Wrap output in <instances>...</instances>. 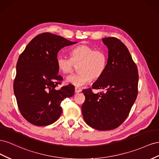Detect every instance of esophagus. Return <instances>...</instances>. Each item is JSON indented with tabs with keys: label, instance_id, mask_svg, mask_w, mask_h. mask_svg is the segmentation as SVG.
Masks as SVG:
<instances>
[{
	"label": "esophagus",
	"instance_id": "34e87169",
	"mask_svg": "<svg viewBox=\"0 0 159 159\" xmlns=\"http://www.w3.org/2000/svg\"><path fill=\"white\" fill-rule=\"evenodd\" d=\"M82 91V89H81L80 88H79V87H75V93H80Z\"/></svg>",
	"mask_w": 159,
	"mask_h": 159
}]
</instances>
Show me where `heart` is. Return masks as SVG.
Segmentation results:
<instances>
[{"label": "heart", "instance_id": "1", "mask_svg": "<svg viewBox=\"0 0 159 159\" xmlns=\"http://www.w3.org/2000/svg\"><path fill=\"white\" fill-rule=\"evenodd\" d=\"M58 69L63 74H69L77 66V73L69 75L66 82L76 86L83 87L88 84L91 77L96 79L102 76L108 64V55L105 51L88 46L79 45L70 51V58L58 55L56 58Z\"/></svg>", "mask_w": 159, "mask_h": 159}]
</instances>
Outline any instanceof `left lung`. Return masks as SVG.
<instances>
[{"mask_svg":"<svg viewBox=\"0 0 159 159\" xmlns=\"http://www.w3.org/2000/svg\"><path fill=\"white\" fill-rule=\"evenodd\" d=\"M108 49L107 69L93 84V89L106 91L93 93L91 89L83 90L84 120L99 130L115 129L129 115L138 94L137 66L128 48L115 37L102 39Z\"/></svg>","mask_w":159,"mask_h":159,"instance_id":"left-lung-1","label":"left lung"}]
</instances>
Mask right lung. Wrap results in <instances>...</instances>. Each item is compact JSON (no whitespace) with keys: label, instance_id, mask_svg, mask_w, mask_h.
Wrapping results in <instances>:
<instances>
[{"label":"right lung","instance_id":"obj_1","mask_svg":"<svg viewBox=\"0 0 159 159\" xmlns=\"http://www.w3.org/2000/svg\"><path fill=\"white\" fill-rule=\"evenodd\" d=\"M75 43L44 33L32 40L19 56L13 88L21 115L30 123L39 126L53 123L62 112L61 102L74 94L72 84L57 89L62 77L56 58L62 48Z\"/></svg>","mask_w":159,"mask_h":159}]
</instances>
